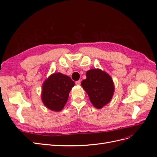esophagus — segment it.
Instances as JSON below:
<instances>
[{
    "instance_id": "1",
    "label": "esophagus",
    "mask_w": 157,
    "mask_h": 157,
    "mask_svg": "<svg viewBox=\"0 0 157 157\" xmlns=\"http://www.w3.org/2000/svg\"><path fill=\"white\" fill-rule=\"evenodd\" d=\"M80 83H81V81L80 80H77V81H76L75 84L77 85H80Z\"/></svg>"
}]
</instances>
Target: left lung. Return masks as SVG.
Segmentation results:
<instances>
[{
	"mask_svg": "<svg viewBox=\"0 0 157 157\" xmlns=\"http://www.w3.org/2000/svg\"><path fill=\"white\" fill-rule=\"evenodd\" d=\"M86 78L81 82L90 100L97 109H101L111 100L115 86L113 81L105 71L92 69L86 72Z\"/></svg>",
	"mask_w": 157,
	"mask_h": 157,
	"instance_id": "1",
	"label": "left lung"
}]
</instances>
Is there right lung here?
<instances>
[{
    "mask_svg": "<svg viewBox=\"0 0 157 157\" xmlns=\"http://www.w3.org/2000/svg\"><path fill=\"white\" fill-rule=\"evenodd\" d=\"M74 85L75 82L67 75L60 73L51 75L42 84L41 98L44 105L52 111L62 110Z\"/></svg>",
    "mask_w": 157,
    "mask_h": 157,
    "instance_id": "right-lung-1",
    "label": "right lung"
}]
</instances>
